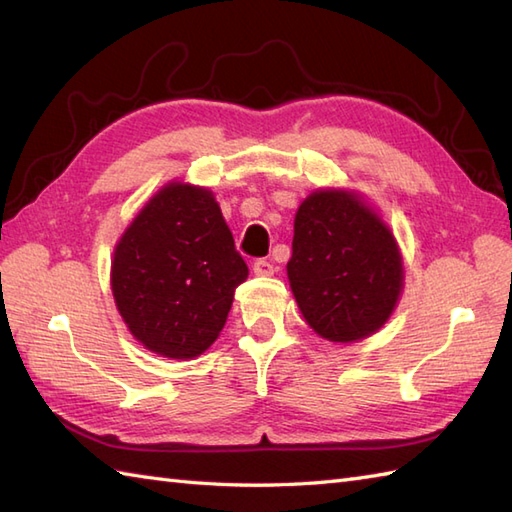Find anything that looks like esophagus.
<instances>
[{"instance_id": "34e87169", "label": "esophagus", "mask_w": 512, "mask_h": 512, "mask_svg": "<svg viewBox=\"0 0 512 512\" xmlns=\"http://www.w3.org/2000/svg\"><path fill=\"white\" fill-rule=\"evenodd\" d=\"M274 264L270 259H257L253 264V272L257 274V277H270V274H274Z\"/></svg>"}]
</instances>
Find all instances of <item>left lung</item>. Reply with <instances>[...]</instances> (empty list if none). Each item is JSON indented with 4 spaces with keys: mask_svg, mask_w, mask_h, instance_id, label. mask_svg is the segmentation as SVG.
Instances as JSON below:
<instances>
[{
    "mask_svg": "<svg viewBox=\"0 0 512 512\" xmlns=\"http://www.w3.org/2000/svg\"><path fill=\"white\" fill-rule=\"evenodd\" d=\"M287 279L311 329L350 344L389 320L404 268L396 238L361 196L318 190L296 212Z\"/></svg>",
    "mask_w": 512,
    "mask_h": 512,
    "instance_id": "1",
    "label": "left lung"
}]
</instances>
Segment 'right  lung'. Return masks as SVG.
<instances>
[{
    "mask_svg": "<svg viewBox=\"0 0 512 512\" xmlns=\"http://www.w3.org/2000/svg\"><path fill=\"white\" fill-rule=\"evenodd\" d=\"M246 277L212 190L173 181L125 229L110 283L116 309L144 348L192 359L216 342Z\"/></svg>",
    "mask_w": 512,
    "mask_h": 512,
    "instance_id": "right-lung-1",
    "label": "right lung"
}]
</instances>
